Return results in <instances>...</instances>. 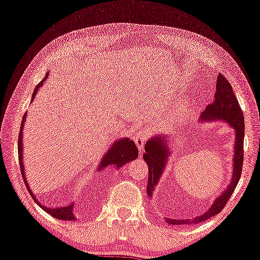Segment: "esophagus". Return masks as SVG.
Instances as JSON below:
<instances>
[{
    "label": "esophagus",
    "instance_id": "esophagus-1",
    "mask_svg": "<svg viewBox=\"0 0 260 260\" xmlns=\"http://www.w3.org/2000/svg\"><path fill=\"white\" fill-rule=\"evenodd\" d=\"M148 133H149V132L147 131V128L142 127V128L138 129V132L134 135V141H135V143H137L138 149L140 151H143V148H145L146 141H147V137L149 135Z\"/></svg>",
    "mask_w": 260,
    "mask_h": 260
}]
</instances>
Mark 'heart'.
Returning a JSON list of instances; mask_svg holds the SVG:
<instances>
[{
    "mask_svg": "<svg viewBox=\"0 0 260 260\" xmlns=\"http://www.w3.org/2000/svg\"><path fill=\"white\" fill-rule=\"evenodd\" d=\"M166 123H167V125H169V126L174 125V123H175V119H174V118H168Z\"/></svg>",
    "mask_w": 260,
    "mask_h": 260,
    "instance_id": "b5f03b06",
    "label": "heart"
}]
</instances>
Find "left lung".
Masks as SVG:
<instances>
[{
  "mask_svg": "<svg viewBox=\"0 0 260 260\" xmlns=\"http://www.w3.org/2000/svg\"><path fill=\"white\" fill-rule=\"evenodd\" d=\"M221 120L228 123V125L235 129V143H234V157H233V175L232 180L228 187L222 191L221 194L214 200L208 211L203 215L193 217L192 220H176L167 219V223L172 225L179 224H198L200 222L208 220L216 214H219L224 208L225 204L228 203L229 198L232 197L233 192L236 188L238 180L241 178L242 167H243V143H244V117H243L242 110L238 104L237 98L235 97L232 85L224 76L221 74L217 75L216 82V92L214 94V101L209 104L205 111L201 113L199 121L200 123L207 121ZM172 137H166V135H157L151 137L146 142L145 155L143 159L146 160L149 168V176H148L147 194L152 198L155 188L157 186L160 177H162L164 169L171 156L172 148L169 146Z\"/></svg>",
  "mask_w": 260,
  "mask_h": 260,
  "instance_id": "8db88e82",
  "label": "left lung"
}]
</instances>
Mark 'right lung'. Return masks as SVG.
<instances>
[{"instance_id": "obj_1", "label": "right lung", "mask_w": 260, "mask_h": 260, "mask_svg": "<svg viewBox=\"0 0 260 260\" xmlns=\"http://www.w3.org/2000/svg\"><path fill=\"white\" fill-rule=\"evenodd\" d=\"M49 73H46V75L41 80L38 84H37L34 94H32V101L35 100L37 92L38 90L45 84V82L47 81ZM26 114H24L23 117V121H22V126H20V132H19V141H18V157H19V166H20V171H22V176L24 178V183H25L26 187L30 192L31 197L34 198V200L38 204L39 207L44 209L45 212L48 213L49 215L54 216L55 219L59 220H63V221H73L76 220V215L74 213V203L69 204V205H64L61 206V207H46V206L43 205L37 199L35 193L31 191L30 186H28L27 179H26V174H25V168H24L23 164V129H24V123H25V119H26ZM139 156V150L137 148V145L132 141V140L123 138V139H119L115 140V141L111 145V147L108 149V151L103 155V157L101 158L100 163H98V167L96 168V171H103L104 169H108L110 167L119 169L122 166H125L126 163L131 162V160L135 159Z\"/></svg>"}]
</instances>
